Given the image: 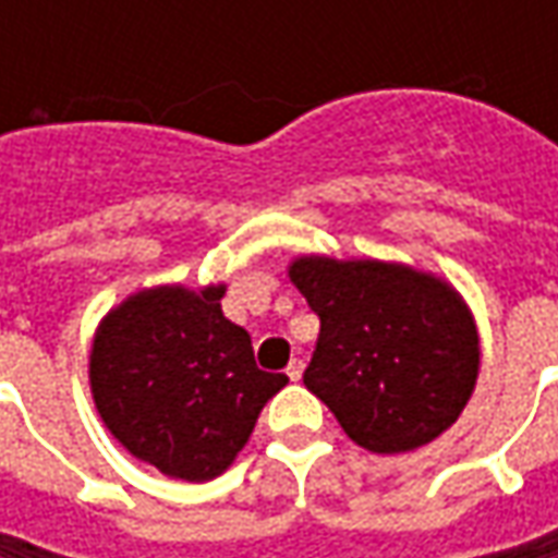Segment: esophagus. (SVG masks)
Segmentation results:
<instances>
[{
	"label": "esophagus",
	"instance_id": "1",
	"mask_svg": "<svg viewBox=\"0 0 558 558\" xmlns=\"http://www.w3.org/2000/svg\"><path fill=\"white\" fill-rule=\"evenodd\" d=\"M286 375H289L291 381H298V378L304 375V360H298V356H294V360L289 363V369H286Z\"/></svg>",
	"mask_w": 558,
	"mask_h": 558
}]
</instances>
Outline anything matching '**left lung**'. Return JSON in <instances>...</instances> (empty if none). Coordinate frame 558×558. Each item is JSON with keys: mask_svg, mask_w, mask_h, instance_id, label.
<instances>
[{"mask_svg": "<svg viewBox=\"0 0 558 558\" xmlns=\"http://www.w3.org/2000/svg\"><path fill=\"white\" fill-rule=\"evenodd\" d=\"M289 279L319 316L304 385L369 453H407L444 435L475 391L478 326L438 272L397 260L301 254Z\"/></svg>", "mask_w": 558, "mask_h": 558, "instance_id": "left-lung-1", "label": "left lung"}]
</instances>
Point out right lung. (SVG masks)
Segmentation results:
<instances>
[{
	"label": "right lung",
	"instance_id": "1",
	"mask_svg": "<svg viewBox=\"0 0 558 558\" xmlns=\"http://www.w3.org/2000/svg\"><path fill=\"white\" fill-rule=\"evenodd\" d=\"M223 282L133 291L101 316L89 391L126 453L177 482L223 475L289 375L254 363L251 335L220 311Z\"/></svg>",
	"mask_w": 558,
	"mask_h": 558
}]
</instances>
